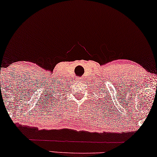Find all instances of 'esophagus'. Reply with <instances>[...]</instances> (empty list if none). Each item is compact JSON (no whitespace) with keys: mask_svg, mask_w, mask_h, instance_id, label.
<instances>
[{"mask_svg":"<svg viewBox=\"0 0 157 157\" xmlns=\"http://www.w3.org/2000/svg\"><path fill=\"white\" fill-rule=\"evenodd\" d=\"M77 80H78V81H81L83 80V78H78V79H77Z\"/></svg>","mask_w":157,"mask_h":157,"instance_id":"1","label":"esophagus"}]
</instances>
